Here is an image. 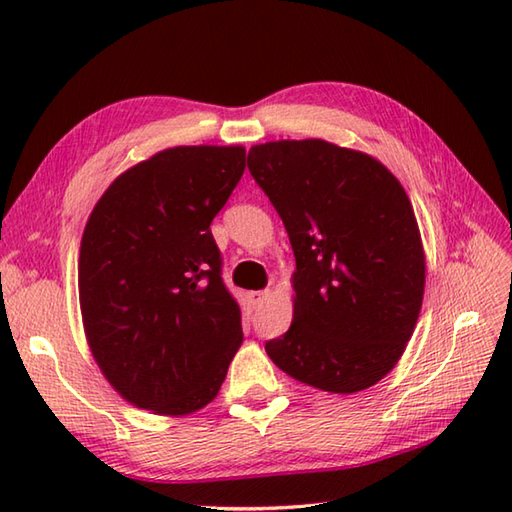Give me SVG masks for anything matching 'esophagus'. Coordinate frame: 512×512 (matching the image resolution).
<instances>
[{"label": "esophagus", "mask_w": 512, "mask_h": 512, "mask_svg": "<svg viewBox=\"0 0 512 512\" xmlns=\"http://www.w3.org/2000/svg\"><path fill=\"white\" fill-rule=\"evenodd\" d=\"M268 297H270V290H253V292H248V299H250V303H253L255 308L264 306Z\"/></svg>", "instance_id": "34e87169"}]
</instances>
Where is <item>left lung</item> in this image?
<instances>
[{"instance_id": "8db88e82", "label": "left lung", "mask_w": 512, "mask_h": 512, "mask_svg": "<svg viewBox=\"0 0 512 512\" xmlns=\"http://www.w3.org/2000/svg\"><path fill=\"white\" fill-rule=\"evenodd\" d=\"M248 169L284 222L297 270L286 334L273 363L332 394L376 385L400 361L424 295L413 206L383 162L328 140H273Z\"/></svg>"}]
</instances>
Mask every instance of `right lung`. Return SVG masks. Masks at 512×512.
I'll use <instances>...</instances> for the list:
<instances>
[{
    "label": "right lung",
    "instance_id": "right-lung-1",
    "mask_svg": "<svg viewBox=\"0 0 512 512\" xmlns=\"http://www.w3.org/2000/svg\"><path fill=\"white\" fill-rule=\"evenodd\" d=\"M244 169L239 145L162 149L121 173L85 224V336L107 383L140 409L206 407L242 345L211 222Z\"/></svg>",
    "mask_w": 512,
    "mask_h": 512
}]
</instances>
